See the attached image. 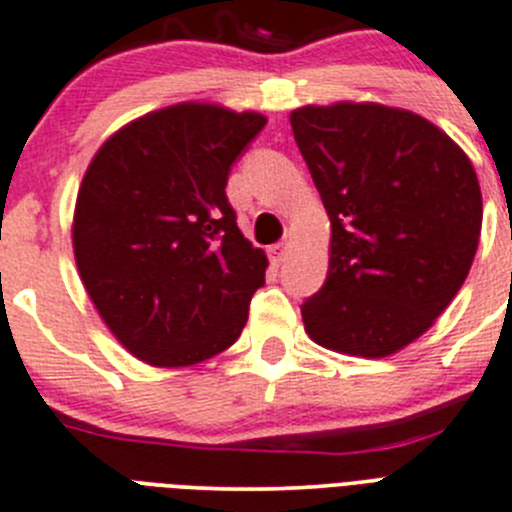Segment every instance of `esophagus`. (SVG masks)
<instances>
[{
    "label": "esophagus",
    "instance_id": "1",
    "mask_svg": "<svg viewBox=\"0 0 512 512\" xmlns=\"http://www.w3.org/2000/svg\"><path fill=\"white\" fill-rule=\"evenodd\" d=\"M287 257V242H277V245L270 247V260L275 262V265H282Z\"/></svg>",
    "mask_w": 512,
    "mask_h": 512
}]
</instances>
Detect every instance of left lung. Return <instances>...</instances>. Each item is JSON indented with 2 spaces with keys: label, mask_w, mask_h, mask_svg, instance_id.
Listing matches in <instances>:
<instances>
[{
  "label": "left lung",
  "mask_w": 512,
  "mask_h": 512,
  "mask_svg": "<svg viewBox=\"0 0 512 512\" xmlns=\"http://www.w3.org/2000/svg\"><path fill=\"white\" fill-rule=\"evenodd\" d=\"M290 124L332 225L327 280L302 302L305 332L345 355H393L468 277L483 225L478 175L408 109L307 104Z\"/></svg>",
  "instance_id": "left-lung-1"
}]
</instances>
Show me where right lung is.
I'll list each match as a JSON object with an SVG mask.
<instances>
[{"instance_id":"1","label":"right lung","mask_w":512,"mask_h":512,"mask_svg":"<svg viewBox=\"0 0 512 512\" xmlns=\"http://www.w3.org/2000/svg\"><path fill=\"white\" fill-rule=\"evenodd\" d=\"M267 119L182 102L114 132L84 172L72 245L112 335L155 367L210 360L240 337L265 252L237 227L225 187Z\"/></svg>"}]
</instances>
